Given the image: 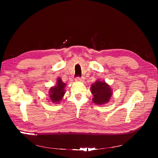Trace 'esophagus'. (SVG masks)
I'll use <instances>...</instances> for the list:
<instances>
[{"mask_svg": "<svg viewBox=\"0 0 158 158\" xmlns=\"http://www.w3.org/2000/svg\"><path fill=\"white\" fill-rule=\"evenodd\" d=\"M84 79V78L83 77H76V80H77V81H83Z\"/></svg>", "mask_w": 158, "mask_h": 158, "instance_id": "obj_1", "label": "esophagus"}]
</instances>
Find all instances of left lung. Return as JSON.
Listing matches in <instances>:
<instances>
[{
    "label": "left lung",
    "instance_id": "1",
    "mask_svg": "<svg viewBox=\"0 0 158 158\" xmlns=\"http://www.w3.org/2000/svg\"><path fill=\"white\" fill-rule=\"evenodd\" d=\"M90 89L94 96L92 98L93 102L99 106L108 103L113 94L112 89L104 80H98L92 84Z\"/></svg>",
    "mask_w": 158,
    "mask_h": 158
}]
</instances>
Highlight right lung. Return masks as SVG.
Segmentation results:
<instances>
[{
    "label": "right lung",
    "mask_w": 158,
    "mask_h": 158,
    "mask_svg": "<svg viewBox=\"0 0 158 158\" xmlns=\"http://www.w3.org/2000/svg\"><path fill=\"white\" fill-rule=\"evenodd\" d=\"M65 83L62 81L60 78H58L56 80V85L51 87L49 92L50 99L52 103H58L63 99V98L65 94Z\"/></svg>",
    "instance_id": "right-lung-1"
}]
</instances>
